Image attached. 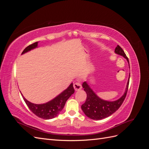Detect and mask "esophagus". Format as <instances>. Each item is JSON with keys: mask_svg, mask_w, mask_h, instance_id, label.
<instances>
[{"mask_svg": "<svg viewBox=\"0 0 149 149\" xmlns=\"http://www.w3.org/2000/svg\"><path fill=\"white\" fill-rule=\"evenodd\" d=\"M73 87H74V89H75V91H79V90L81 89L82 86H81V84L79 83L76 82V83H75L74 84Z\"/></svg>", "mask_w": 149, "mask_h": 149, "instance_id": "obj_1", "label": "esophagus"}]
</instances>
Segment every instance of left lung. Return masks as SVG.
I'll return each instance as SVG.
<instances>
[{
    "label": "left lung",
    "instance_id": "left-lung-1",
    "mask_svg": "<svg viewBox=\"0 0 149 149\" xmlns=\"http://www.w3.org/2000/svg\"><path fill=\"white\" fill-rule=\"evenodd\" d=\"M115 53L117 55L123 56L127 60L129 66V62L128 58L126 56L124 52L119 45L115 48ZM130 68V67H129ZM129 77L127 81V85L125 89V92L118 100L113 101H106L100 98L97 94L94 93L93 90L89 86L86 81L83 83L82 86L84 88V91L87 94L86 100L83 104L81 105V109L84 114L88 117L89 118L93 120H101L110 116L118 110L123 104L124 99L127 93Z\"/></svg>",
    "mask_w": 149,
    "mask_h": 149
}]
</instances>
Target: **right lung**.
I'll return each instance as SVG.
<instances>
[{"mask_svg":"<svg viewBox=\"0 0 149 149\" xmlns=\"http://www.w3.org/2000/svg\"><path fill=\"white\" fill-rule=\"evenodd\" d=\"M38 42H35L30 45L22 52V55L27 53L31 49L38 48ZM74 93L73 84L71 83L63 91L58 94L55 98L43 104H34L26 100L25 97L22 94L24 101L27 105L30 111L36 116L43 119H51L56 118L59 114L65 105L66 101Z\"/></svg>","mask_w":149,"mask_h":149,"instance_id":"1","label":"right lung"}]
</instances>
